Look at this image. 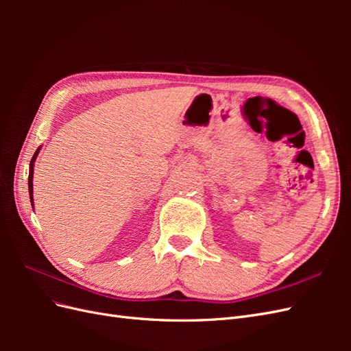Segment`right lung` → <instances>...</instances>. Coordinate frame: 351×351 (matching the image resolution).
Returning a JSON list of instances; mask_svg holds the SVG:
<instances>
[{"label": "right lung", "instance_id": "obj_1", "mask_svg": "<svg viewBox=\"0 0 351 351\" xmlns=\"http://www.w3.org/2000/svg\"><path fill=\"white\" fill-rule=\"evenodd\" d=\"M39 151H40V146L38 147L36 149V152H35V155L32 156V159H30V165H29V196H30V204H32V208H34V168H35V161H36V156H38V154H39Z\"/></svg>", "mask_w": 351, "mask_h": 351}]
</instances>
